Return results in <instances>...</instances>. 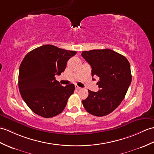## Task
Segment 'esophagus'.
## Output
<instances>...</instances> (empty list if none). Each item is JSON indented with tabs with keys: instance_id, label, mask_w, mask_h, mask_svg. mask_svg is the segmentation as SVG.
Here are the masks:
<instances>
[{
	"instance_id": "1",
	"label": "esophagus",
	"mask_w": 154,
	"mask_h": 154,
	"mask_svg": "<svg viewBox=\"0 0 154 154\" xmlns=\"http://www.w3.org/2000/svg\"><path fill=\"white\" fill-rule=\"evenodd\" d=\"M75 88L77 89V90H80V89L81 88V87H78V86H77V85H75Z\"/></svg>"
}]
</instances>
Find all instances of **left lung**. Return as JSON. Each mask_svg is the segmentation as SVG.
Listing matches in <instances>:
<instances>
[{
    "instance_id": "8db88e82",
    "label": "left lung",
    "mask_w": 154,
    "mask_h": 154,
    "mask_svg": "<svg viewBox=\"0 0 154 154\" xmlns=\"http://www.w3.org/2000/svg\"><path fill=\"white\" fill-rule=\"evenodd\" d=\"M81 56L91 65L92 76L100 78V90H88V97L82 101L84 108L95 116L108 115L123 101L131 85L130 63L124 56L110 49L83 51Z\"/></svg>"
}]
</instances>
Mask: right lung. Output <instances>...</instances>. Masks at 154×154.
I'll return each instance as SVG.
<instances>
[{
	"mask_svg": "<svg viewBox=\"0 0 154 154\" xmlns=\"http://www.w3.org/2000/svg\"><path fill=\"white\" fill-rule=\"evenodd\" d=\"M76 53L46 45L24 57L19 69V90L24 102L35 113L50 118L63 112L75 85L63 87L55 76L64 71L67 62Z\"/></svg>",
	"mask_w": 154,
	"mask_h": 154,
	"instance_id": "add662e5",
	"label": "right lung"
}]
</instances>
